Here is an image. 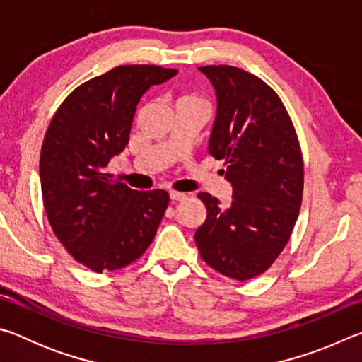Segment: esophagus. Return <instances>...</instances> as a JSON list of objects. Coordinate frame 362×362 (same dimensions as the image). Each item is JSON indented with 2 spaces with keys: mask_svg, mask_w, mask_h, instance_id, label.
I'll list each match as a JSON object with an SVG mask.
<instances>
[{
  "mask_svg": "<svg viewBox=\"0 0 362 362\" xmlns=\"http://www.w3.org/2000/svg\"><path fill=\"white\" fill-rule=\"evenodd\" d=\"M169 198L173 201H182L185 199V193H179V192H169Z\"/></svg>",
  "mask_w": 362,
  "mask_h": 362,
  "instance_id": "34e87169",
  "label": "esophagus"
}]
</instances>
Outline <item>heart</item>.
Wrapping results in <instances>:
<instances>
[{"label":"heart","instance_id":"obj_1","mask_svg":"<svg viewBox=\"0 0 362 362\" xmlns=\"http://www.w3.org/2000/svg\"><path fill=\"white\" fill-rule=\"evenodd\" d=\"M183 103H194V105H201V107H203V100L198 99V97H193V95L182 97V99L179 100V105H183Z\"/></svg>","mask_w":362,"mask_h":362}]
</instances>
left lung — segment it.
<instances>
[{
	"label": "left lung",
	"instance_id": "1",
	"mask_svg": "<svg viewBox=\"0 0 362 362\" xmlns=\"http://www.w3.org/2000/svg\"><path fill=\"white\" fill-rule=\"evenodd\" d=\"M216 90L207 151L228 164L233 188L223 209L198 193L207 216L194 233L207 265L225 276H259L289 241L303 194V159L292 121L278 94L250 73L230 65L198 69Z\"/></svg>",
	"mask_w": 362,
	"mask_h": 362
}]
</instances>
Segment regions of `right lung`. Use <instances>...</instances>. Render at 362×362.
Returning <instances> with one entry per match:
<instances>
[{"instance_id":"add662e5","label":"right lung","mask_w":362,"mask_h":362,"mask_svg":"<svg viewBox=\"0 0 362 362\" xmlns=\"http://www.w3.org/2000/svg\"><path fill=\"white\" fill-rule=\"evenodd\" d=\"M177 70L122 65L66 97L40 156L49 223L76 262L95 273L129 265L150 246L169 203L164 189L137 192L105 173L129 142L137 103Z\"/></svg>"}]
</instances>
